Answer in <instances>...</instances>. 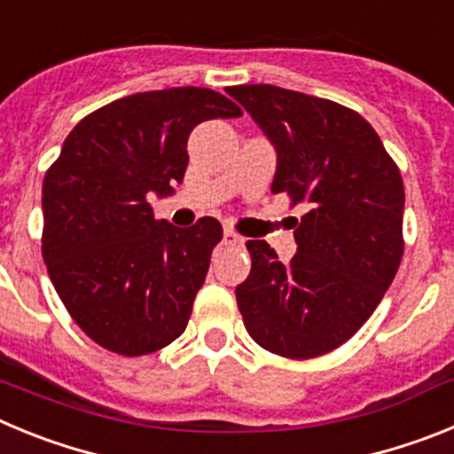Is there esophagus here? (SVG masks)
Instances as JSON below:
<instances>
[{
  "label": "esophagus",
  "instance_id": "obj_1",
  "mask_svg": "<svg viewBox=\"0 0 454 454\" xmlns=\"http://www.w3.org/2000/svg\"><path fill=\"white\" fill-rule=\"evenodd\" d=\"M243 243H246V239H243V236H239L236 234V231H224L223 234V246H231V247H240L243 246Z\"/></svg>",
  "mask_w": 454,
  "mask_h": 454
}]
</instances>
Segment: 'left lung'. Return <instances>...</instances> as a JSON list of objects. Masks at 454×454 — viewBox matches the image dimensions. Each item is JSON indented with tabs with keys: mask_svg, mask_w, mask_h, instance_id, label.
<instances>
[{
	"mask_svg": "<svg viewBox=\"0 0 454 454\" xmlns=\"http://www.w3.org/2000/svg\"><path fill=\"white\" fill-rule=\"evenodd\" d=\"M227 92L275 145L270 191L309 207L288 263L266 240L246 243L252 270L236 286L246 330L286 359L327 355L371 318L403 262L400 170L377 131L343 104L270 83Z\"/></svg>",
	"mask_w": 454,
	"mask_h": 454,
	"instance_id": "8db88e82",
	"label": "left lung"
}]
</instances>
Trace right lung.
Instances as JSON below:
<instances>
[{"label":"right lung","mask_w":454,"mask_h":454,"mask_svg":"<svg viewBox=\"0 0 454 454\" xmlns=\"http://www.w3.org/2000/svg\"><path fill=\"white\" fill-rule=\"evenodd\" d=\"M239 115L220 92L182 86L115 99L67 134L43 182V259L98 346L143 356L186 330L223 227L208 215L172 227L150 198L182 184L195 124Z\"/></svg>","instance_id":"add662e5"}]
</instances>
